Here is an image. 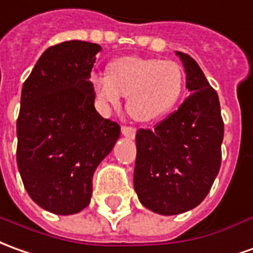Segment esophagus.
<instances>
[{"mask_svg": "<svg viewBox=\"0 0 253 253\" xmlns=\"http://www.w3.org/2000/svg\"><path fill=\"white\" fill-rule=\"evenodd\" d=\"M122 134H123L125 137H127V138H134V137H135V128L123 126L122 127Z\"/></svg>", "mask_w": 253, "mask_h": 253, "instance_id": "34e87169", "label": "esophagus"}]
</instances>
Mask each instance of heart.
I'll return each mask as SVG.
<instances>
[{
    "label": "heart",
    "instance_id": "b5f03b06",
    "mask_svg": "<svg viewBox=\"0 0 253 253\" xmlns=\"http://www.w3.org/2000/svg\"><path fill=\"white\" fill-rule=\"evenodd\" d=\"M185 86L181 65L169 60L119 57L108 75H93L91 87L104 108L118 107L126 96V109L134 121L152 123L169 114Z\"/></svg>",
    "mask_w": 253,
    "mask_h": 253
}]
</instances>
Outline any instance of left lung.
I'll return each instance as SVG.
<instances>
[{"instance_id":"1","label":"left lung","mask_w":253,"mask_h":253,"mask_svg":"<svg viewBox=\"0 0 253 253\" xmlns=\"http://www.w3.org/2000/svg\"><path fill=\"white\" fill-rule=\"evenodd\" d=\"M190 96L155 130L135 134L134 190L141 204L160 215L193 210L212 186L222 160L223 121L216 91L190 56L175 52Z\"/></svg>"}]
</instances>
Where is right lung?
Returning <instances> with one entry per match:
<instances>
[{
    "label": "right lung",
    "instance_id": "obj_1",
    "mask_svg": "<svg viewBox=\"0 0 253 253\" xmlns=\"http://www.w3.org/2000/svg\"><path fill=\"white\" fill-rule=\"evenodd\" d=\"M98 52L84 41L47 47L23 84L17 167L28 196L56 215L89 206L93 174L121 135L94 108L90 72Z\"/></svg>",
    "mask_w": 253,
    "mask_h": 253
}]
</instances>
